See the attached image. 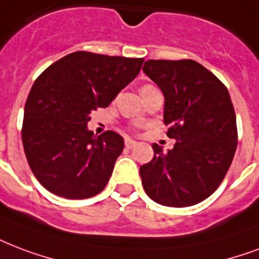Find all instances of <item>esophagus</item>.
Returning <instances> with one entry per match:
<instances>
[{
  "label": "esophagus",
  "mask_w": 259,
  "mask_h": 259,
  "mask_svg": "<svg viewBox=\"0 0 259 259\" xmlns=\"http://www.w3.org/2000/svg\"><path fill=\"white\" fill-rule=\"evenodd\" d=\"M137 145V143L134 141V140H132V138H126L125 140V147L127 148V149H132V148H134Z\"/></svg>",
  "instance_id": "esophagus-1"
}]
</instances>
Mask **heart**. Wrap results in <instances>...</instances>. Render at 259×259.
<instances>
[{"label": "heart", "instance_id": "1", "mask_svg": "<svg viewBox=\"0 0 259 259\" xmlns=\"http://www.w3.org/2000/svg\"><path fill=\"white\" fill-rule=\"evenodd\" d=\"M144 87H145V85H144Z\"/></svg>", "mask_w": 259, "mask_h": 259}]
</instances>
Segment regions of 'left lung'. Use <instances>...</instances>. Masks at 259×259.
Returning <instances> with one entry per match:
<instances>
[{"mask_svg":"<svg viewBox=\"0 0 259 259\" xmlns=\"http://www.w3.org/2000/svg\"><path fill=\"white\" fill-rule=\"evenodd\" d=\"M164 95L167 136L177 143L140 167L144 190L164 206L185 208L208 198L220 186L238 145L236 116L226 85L191 61H155L143 66Z\"/></svg>","mask_w":259,"mask_h":259,"instance_id":"8db88e82","label":"left lung"}]
</instances>
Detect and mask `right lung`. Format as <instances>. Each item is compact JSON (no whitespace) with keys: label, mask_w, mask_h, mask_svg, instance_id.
<instances>
[{"label":"right lung","mask_w":259,"mask_h":259,"mask_svg":"<svg viewBox=\"0 0 259 259\" xmlns=\"http://www.w3.org/2000/svg\"><path fill=\"white\" fill-rule=\"evenodd\" d=\"M143 58L76 51L37 77L24 107L23 147L33 175L59 197L82 200L107 185L123 138L88 130L91 111L107 107L137 77Z\"/></svg>","instance_id":"right-lung-1"}]
</instances>
